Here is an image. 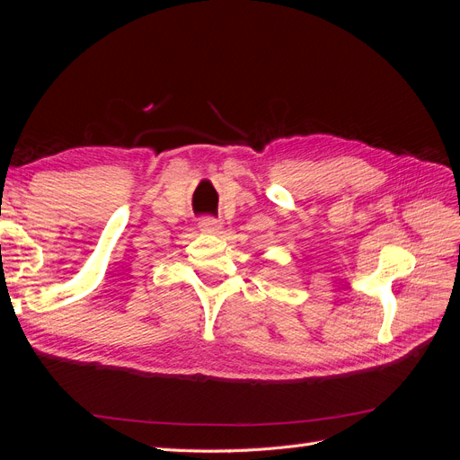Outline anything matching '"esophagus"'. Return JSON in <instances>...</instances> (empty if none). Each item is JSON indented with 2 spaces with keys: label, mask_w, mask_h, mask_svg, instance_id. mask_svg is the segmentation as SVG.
<instances>
[{
  "label": "esophagus",
  "mask_w": 460,
  "mask_h": 460,
  "mask_svg": "<svg viewBox=\"0 0 460 460\" xmlns=\"http://www.w3.org/2000/svg\"><path fill=\"white\" fill-rule=\"evenodd\" d=\"M199 228L207 234H218L222 230V222L217 220L215 217H203L199 220Z\"/></svg>",
  "instance_id": "34e87169"
}]
</instances>
